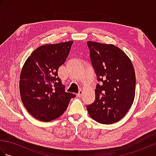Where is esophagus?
Masks as SVG:
<instances>
[{
  "instance_id": "obj_1",
  "label": "esophagus",
  "mask_w": 156,
  "mask_h": 156,
  "mask_svg": "<svg viewBox=\"0 0 156 156\" xmlns=\"http://www.w3.org/2000/svg\"><path fill=\"white\" fill-rule=\"evenodd\" d=\"M82 93H83V92H82V90H80L78 92V93L77 94V97H80L82 95Z\"/></svg>"
}]
</instances>
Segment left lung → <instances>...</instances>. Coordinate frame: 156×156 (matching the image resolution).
Masks as SVG:
<instances>
[{
  "instance_id": "obj_1",
  "label": "left lung",
  "mask_w": 156,
  "mask_h": 156,
  "mask_svg": "<svg viewBox=\"0 0 156 156\" xmlns=\"http://www.w3.org/2000/svg\"><path fill=\"white\" fill-rule=\"evenodd\" d=\"M90 56L98 81L96 100L87 106L90 117L101 124L120 121L133 104L135 94V74L131 59L120 48L112 44L87 41Z\"/></svg>"
}]
</instances>
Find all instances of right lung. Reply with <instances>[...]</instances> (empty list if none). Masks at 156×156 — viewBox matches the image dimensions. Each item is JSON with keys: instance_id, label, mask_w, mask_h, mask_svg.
Listing matches in <instances>:
<instances>
[{"instance_id": "add662e5", "label": "right lung", "mask_w": 156, "mask_h": 156, "mask_svg": "<svg viewBox=\"0 0 156 156\" xmlns=\"http://www.w3.org/2000/svg\"><path fill=\"white\" fill-rule=\"evenodd\" d=\"M72 41L37 48L26 59L20 75L23 105L37 120L49 122L66 111L75 94L66 92L58 71L66 62Z\"/></svg>"}]
</instances>
